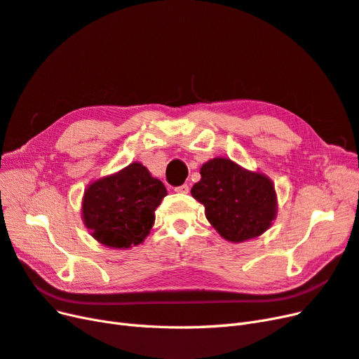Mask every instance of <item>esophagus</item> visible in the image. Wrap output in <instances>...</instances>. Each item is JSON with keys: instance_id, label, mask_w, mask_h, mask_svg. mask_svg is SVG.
I'll return each mask as SVG.
<instances>
[{"instance_id": "34e87169", "label": "esophagus", "mask_w": 359, "mask_h": 359, "mask_svg": "<svg viewBox=\"0 0 359 359\" xmlns=\"http://www.w3.org/2000/svg\"><path fill=\"white\" fill-rule=\"evenodd\" d=\"M173 190H175L177 193H182V194H186V193H189V186H187V184H182V186H178V187H175V189H173Z\"/></svg>"}]
</instances>
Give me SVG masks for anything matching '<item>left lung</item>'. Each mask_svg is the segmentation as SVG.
Segmentation results:
<instances>
[{
    "instance_id": "8db88e82",
    "label": "left lung",
    "mask_w": 359,
    "mask_h": 359,
    "mask_svg": "<svg viewBox=\"0 0 359 359\" xmlns=\"http://www.w3.org/2000/svg\"><path fill=\"white\" fill-rule=\"evenodd\" d=\"M201 181L191 196L205 206V215L224 240L243 243L264 233L277 212L273 182L227 158H212L201 168Z\"/></svg>"
}]
</instances>
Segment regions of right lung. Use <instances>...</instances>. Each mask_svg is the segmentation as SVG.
I'll return each instance as SVG.
<instances>
[{
  "mask_svg": "<svg viewBox=\"0 0 359 359\" xmlns=\"http://www.w3.org/2000/svg\"><path fill=\"white\" fill-rule=\"evenodd\" d=\"M166 187L140 163L93 182L82 202L85 226L100 244L128 248L142 243L154 224V211Z\"/></svg>",
  "mask_w": 359,
  "mask_h": 359,
  "instance_id": "right-lung-1",
  "label": "right lung"
}]
</instances>
